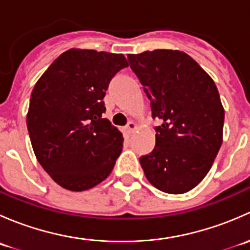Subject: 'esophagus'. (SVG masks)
I'll return each mask as SVG.
<instances>
[{"mask_svg":"<svg viewBox=\"0 0 250 250\" xmlns=\"http://www.w3.org/2000/svg\"><path fill=\"white\" fill-rule=\"evenodd\" d=\"M137 128H138L137 123H135V122H129L127 125H125V133H127L128 135H130L133 132H134V130H137Z\"/></svg>","mask_w":250,"mask_h":250,"instance_id":"34e87169","label":"esophagus"}]
</instances>
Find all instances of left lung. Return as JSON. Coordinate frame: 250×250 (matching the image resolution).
<instances>
[{
    "label": "left lung",
    "instance_id": "1",
    "mask_svg": "<svg viewBox=\"0 0 250 250\" xmlns=\"http://www.w3.org/2000/svg\"><path fill=\"white\" fill-rule=\"evenodd\" d=\"M128 60L151 100L152 117L162 121L155 148L139 160L146 179L163 192H188L208 174L223 144L218 88L181 50H146Z\"/></svg>",
    "mask_w": 250,
    "mask_h": 250
}]
</instances>
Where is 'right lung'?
<instances>
[{
    "mask_svg": "<svg viewBox=\"0 0 250 250\" xmlns=\"http://www.w3.org/2000/svg\"><path fill=\"white\" fill-rule=\"evenodd\" d=\"M128 66L123 54L71 48L60 54L32 89L26 125L35 156L69 191L89 190L112 172L122 133L103 118L111 78Z\"/></svg>",
    "mask_w": 250,
    "mask_h": 250,
    "instance_id": "right-lung-1",
    "label": "right lung"
}]
</instances>
